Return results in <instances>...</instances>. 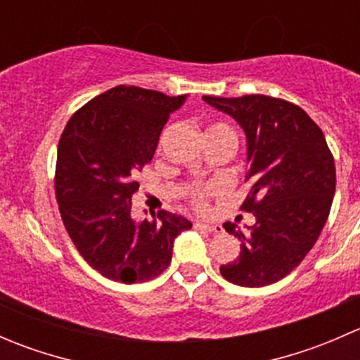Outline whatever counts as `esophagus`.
<instances>
[{
    "mask_svg": "<svg viewBox=\"0 0 360 360\" xmlns=\"http://www.w3.org/2000/svg\"><path fill=\"white\" fill-rule=\"evenodd\" d=\"M197 228H200V230H205V231H210V233H221L223 231V226L221 224H207V223H197L195 224Z\"/></svg>",
    "mask_w": 360,
    "mask_h": 360,
    "instance_id": "34e87169",
    "label": "esophagus"
}]
</instances>
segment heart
<instances>
[{
  "label": "heart",
  "mask_w": 360,
  "mask_h": 360,
  "mask_svg": "<svg viewBox=\"0 0 360 360\" xmlns=\"http://www.w3.org/2000/svg\"><path fill=\"white\" fill-rule=\"evenodd\" d=\"M214 127H217V125H214ZM195 203H197L198 207L203 205V197H202V195H195Z\"/></svg>",
  "instance_id": "obj_1"
}]
</instances>
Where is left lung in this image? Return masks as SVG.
I'll return each mask as SVG.
<instances>
[{
    "instance_id": "obj_1",
    "label": "left lung",
    "mask_w": 360,
    "mask_h": 360,
    "mask_svg": "<svg viewBox=\"0 0 360 360\" xmlns=\"http://www.w3.org/2000/svg\"><path fill=\"white\" fill-rule=\"evenodd\" d=\"M202 99L244 130L250 191L242 209L256 216L245 231L223 224L242 245L240 256L219 271L244 288L275 284L304 259L328 221L335 158L317 123L288 101L259 94Z\"/></svg>"
}]
</instances>
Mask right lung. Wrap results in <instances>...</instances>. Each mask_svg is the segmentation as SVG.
Masks as SVG:
<instances>
[{
	"mask_svg": "<svg viewBox=\"0 0 360 360\" xmlns=\"http://www.w3.org/2000/svg\"><path fill=\"white\" fill-rule=\"evenodd\" d=\"M186 96L120 85L71 116L57 150L56 195L60 217L83 259L123 284L158 277L174 240L191 223L160 210L153 219L130 214L137 172L151 162L170 112Z\"/></svg>",
	"mask_w": 360,
	"mask_h": 360,
	"instance_id": "obj_1",
	"label": "right lung"
}]
</instances>
